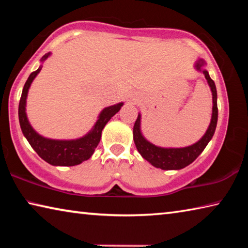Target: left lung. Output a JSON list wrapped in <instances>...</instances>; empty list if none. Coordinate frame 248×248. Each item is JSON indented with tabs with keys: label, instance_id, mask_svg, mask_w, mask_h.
I'll use <instances>...</instances> for the list:
<instances>
[{
	"label": "left lung",
	"instance_id": "1",
	"mask_svg": "<svg viewBox=\"0 0 248 248\" xmlns=\"http://www.w3.org/2000/svg\"><path fill=\"white\" fill-rule=\"evenodd\" d=\"M203 62L199 61L196 63V68L200 70L202 69ZM204 78H207L209 86L211 87L213 107H212V118L210 123L209 128L204 136L197 142L187 148L180 149H164L158 148V146L150 143L146 141L140 131V115L133 125V140L134 144L137 146V150L142 155V157L150 162L153 166L161 170H180L189 165L195 159L199 156L201 152L204 150L205 146L209 143V141L212 139L215 134L217 123V89L213 79L209 77L208 71L202 70Z\"/></svg>",
	"mask_w": 248,
	"mask_h": 248
}]
</instances>
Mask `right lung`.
Returning a JSON list of instances; mask_svg holds the SVG:
<instances>
[{
    "label": "right lung",
    "mask_w": 248,
    "mask_h": 248,
    "mask_svg": "<svg viewBox=\"0 0 248 248\" xmlns=\"http://www.w3.org/2000/svg\"><path fill=\"white\" fill-rule=\"evenodd\" d=\"M50 53L45 54L41 58V61H45L48 58ZM41 66L36 71L31 73L29 78L25 83L24 89L20 96L19 106H18V118L19 124L22 128L24 136L26 137L29 144L31 148L36 151L39 156L45 159L46 162L51 165L56 166H74L81 164L83 161L89 159L93 155L95 149L100 141L102 137V131L105 125L108 123L112 116H115L117 112L120 110L123 103L114 105V106L105 108L100 112L97 123L95 124L93 130L90 133H87L85 137L81 138L78 140H70V141H60V140H50L39 136L35 130L29 124L25 111V106H26V97L28 93V89L31 86L33 78L36 75L40 72Z\"/></svg>",
    "instance_id": "add662e5"
}]
</instances>
